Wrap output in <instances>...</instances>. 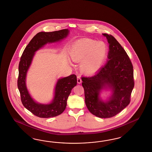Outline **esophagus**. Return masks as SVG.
Listing matches in <instances>:
<instances>
[{
    "label": "esophagus",
    "mask_w": 152,
    "mask_h": 152,
    "mask_svg": "<svg viewBox=\"0 0 152 152\" xmlns=\"http://www.w3.org/2000/svg\"><path fill=\"white\" fill-rule=\"evenodd\" d=\"M77 83H81V82H82L81 78V77L80 76H77Z\"/></svg>",
    "instance_id": "1"
}]
</instances>
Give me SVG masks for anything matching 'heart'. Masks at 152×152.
Listing matches in <instances>:
<instances>
[{
	"mask_svg": "<svg viewBox=\"0 0 152 152\" xmlns=\"http://www.w3.org/2000/svg\"><path fill=\"white\" fill-rule=\"evenodd\" d=\"M107 48L103 42L85 40L76 43L71 49L70 56L72 60L80 62L83 72H94L100 68L106 57Z\"/></svg>",
	"mask_w": 152,
	"mask_h": 152,
	"instance_id": "obj_1",
	"label": "heart"
}]
</instances>
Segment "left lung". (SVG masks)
<instances>
[{
	"mask_svg": "<svg viewBox=\"0 0 152 152\" xmlns=\"http://www.w3.org/2000/svg\"><path fill=\"white\" fill-rule=\"evenodd\" d=\"M109 43L108 60L96 73L81 77L85 104L88 110L101 118L114 116L128 106L134 86L133 66L121 45L111 35L104 33ZM108 87L113 91L109 100L99 99L101 89Z\"/></svg>",
	"mask_w": 152,
	"mask_h": 152,
	"instance_id": "left-lung-1",
	"label": "left lung"
}]
</instances>
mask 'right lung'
Masks as SVG:
<instances>
[{
  "instance_id": "obj_1",
  "label": "right lung",
  "mask_w": 152,
  "mask_h": 152,
  "mask_svg": "<svg viewBox=\"0 0 152 152\" xmlns=\"http://www.w3.org/2000/svg\"><path fill=\"white\" fill-rule=\"evenodd\" d=\"M69 31L64 29L51 32H39L29 42L23 51L19 64L17 85L20 99L24 106L33 114L42 118L55 117L62 114L67 105V100L71 90L77 85V77L71 75L58 80L55 88V96L50 104L36 103L29 94L26 85V77L34 52L47 43L59 41L67 36Z\"/></svg>"
}]
</instances>
